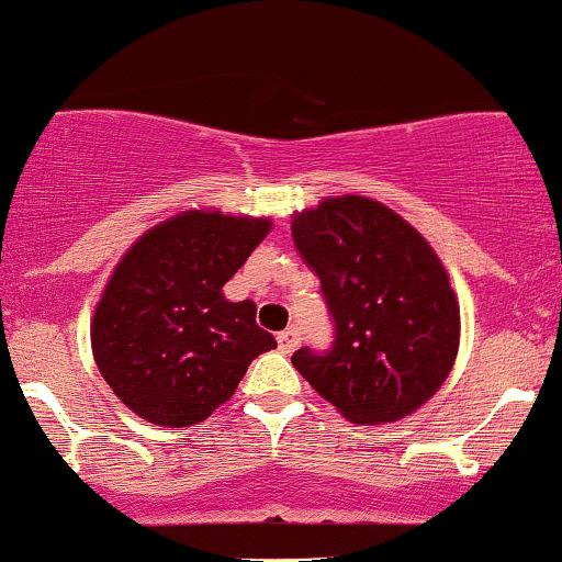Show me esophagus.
<instances>
[{
    "mask_svg": "<svg viewBox=\"0 0 562 562\" xmlns=\"http://www.w3.org/2000/svg\"><path fill=\"white\" fill-rule=\"evenodd\" d=\"M276 339H279V348H281L283 352H294V350H297L302 334H300L297 326H289V329H283Z\"/></svg>",
    "mask_w": 562,
    "mask_h": 562,
    "instance_id": "34e87169",
    "label": "esophagus"
}]
</instances>
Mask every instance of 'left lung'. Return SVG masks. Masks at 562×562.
<instances>
[{
    "label": "left lung",
    "mask_w": 562,
    "mask_h": 562,
    "mask_svg": "<svg viewBox=\"0 0 562 562\" xmlns=\"http://www.w3.org/2000/svg\"><path fill=\"white\" fill-rule=\"evenodd\" d=\"M292 238L318 276L334 326L329 348H300L294 369L356 425L417 412L459 350V305L430 244L363 196L300 212Z\"/></svg>",
    "instance_id": "left-lung-1"
}]
</instances>
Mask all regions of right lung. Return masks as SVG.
Instances as JSON below:
<instances>
[{"instance_id": "obj_1", "label": "right lung", "mask_w": 562, "mask_h": 562, "mask_svg": "<svg viewBox=\"0 0 562 562\" xmlns=\"http://www.w3.org/2000/svg\"><path fill=\"white\" fill-rule=\"evenodd\" d=\"M270 220L186 212L137 238L92 318L103 380L137 417L161 427L206 419L249 363L276 348L251 300L223 286L268 236Z\"/></svg>"}]
</instances>
